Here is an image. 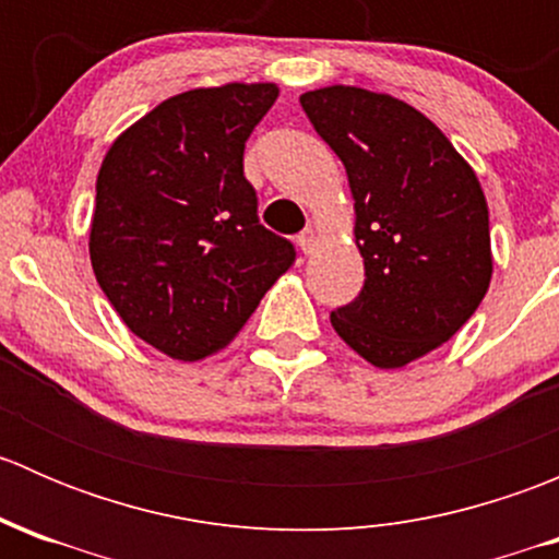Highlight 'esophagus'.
Instances as JSON below:
<instances>
[{
    "label": "esophagus",
    "instance_id": "esophagus-1",
    "mask_svg": "<svg viewBox=\"0 0 559 559\" xmlns=\"http://www.w3.org/2000/svg\"><path fill=\"white\" fill-rule=\"evenodd\" d=\"M297 246H300L302 253H311L313 246H316V229L313 227L302 229V233L297 235Z\"/></svg>",
    "mask_w": 559,
    "mask_h": 559
}]
</instances>
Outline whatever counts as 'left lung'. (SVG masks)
I'll list each match as a JSON object with an SVG mask.
<instances>
[{
    "label": "left lung",
    "mask_w": 559,
    "mask_h": 559,
    "mask_svg": "<svg viewBox=\"0 0 559 559\" xmlns=\"http://www.w3.org/2000/svg\"><path fill=\"white\" fill-rule=\"evenodd\" d=\"M343 162L365 286L330 313L376 368L425 357L471 319L492 278L489 211L473 167L416 107L357 86L300 97Z\"/></svg>",
    "instance_id": "left-lung-1"
}]
</instances>
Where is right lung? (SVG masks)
Instances as JSON below:
<instances>
[{"mask_svg":"<svg viewBox=\"0 0 559 559\" xmlns=\"http://www.w3.org/2000/svg\"><path fill=\"white\" fill-rule=\"evenodd\" d=\"M275 83L175 94L116 138L97 175L88 253L123 324L180 362L227 346L295 246L259 224L243 151Z\"/></svg>","mask_w":559,"mask_h":559,"instance_id":"add662e5","label":"right lung"}]
</instances>
